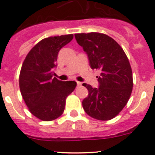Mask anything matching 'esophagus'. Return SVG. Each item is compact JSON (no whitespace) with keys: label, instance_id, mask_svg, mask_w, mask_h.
<instances>
[{"label":"esophagus","instance_id":"obj_1","mask_svg":"<svg viewBox=\"0 0 155 155\" xmlns=\"http://www.w3.org/2000/svg\"><path fill=\"white\" fill-rule=\"evenodd\" d=\"M81 85H82V82H77V86L79 87V86H81Z\"/></svg>","mask_w":155,"mask_h":155}]
</instances>
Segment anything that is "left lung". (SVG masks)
<instances>
[{
  "mask_svg": "<svg viewBox=\"0 0 155 155\" xmlns=\"http://www.w3.org/2000/svg\"><path fill=\"white\" fill-rule=\"evenodd\" d=\"M77 43L88 54L92 70H99V88L84 83L88 91L82 107L88 116L98 120H109L119 114L133 91L132 68L119 44L103 33L75 34Z\"/></svg>",
  "mask_w": 155,
  "mask_h": 155,
  "instance_id": "left-lung-1",
  "label": "left lung"
}]
</instances>
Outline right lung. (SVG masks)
I'll return each mask as SVG.
<instances>
[{"instance_id":"obj_1","label":"right lung","mask_w":155,"mask_h":155,"mask_svg":"<svg viewBox=\"0 0 155 155\" xmlns=\"http://www.w3.org/2000/svg\"><path fill=\"white\" fill-rule=\"evenodd\" d=\"M73 35L52 36L37 43L25 57L19 73V89L31 114L43 121L62 115L66 98L74 91V81L53 78L59 51L73 40Z\"/></svg>"}]
</instances>
